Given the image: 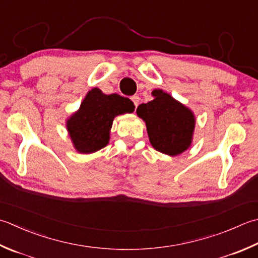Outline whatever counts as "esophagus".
Instances as JSON below:
<instances>
[{
	"label": "esophagus",
	"instance_id": "1",
	"mask_svg": "<svg viewBox=\"0 0 258 258\" xmlns=\"http://www.w3.org/2000/svg\"><path fill=\"white\" fill-rule=\"evenodd\" d=\"M132 102L134 103L135 108L138 107V106H139V103H140V97H139L138 95H134V96H133V97H132Z\"/></svg>",
	"mask_w": 258,
	"mask_h": 258
}]
</instances>
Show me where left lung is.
Masks as SVG:
<instances>
[{
  "instance_id": "8db88e82",
  "label": "left lung",
  "mask_w": 258,
  "mask_h": 258,
  "mask_svg": "<svg viewBox=\"0 0 258 258\" xmlns=\"http://www.w3.org/2000/svg\"><path fill=\"white\" fill-rule=\"evenodd\" d=\"M152 95L153 100L141 104L136 109L146 124L150 142L161 153L181 154L192 142L195 115L162 89H154Z\"/></svg>"
}]
</instances>
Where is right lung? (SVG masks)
Here are the masks:
<instances>
[{
  "instance_id": "1",
  "label": "right lung",
  "mask_w": 258,
  "mask_h": 258,
  "mask_svg": "<svg viewBox=\"0 0 258 258\" xmlns=\"http://www.w3.org/2000/svg\"><path fill=\"white\" fill-rule=\"evenodd\" d=\"M132 100L117 94L105 95L93 88L86 95L77 112L67 120V130L75 149L89 154L105 148L115 116L134 112Z\"/></svg>"
}]
</instances>
